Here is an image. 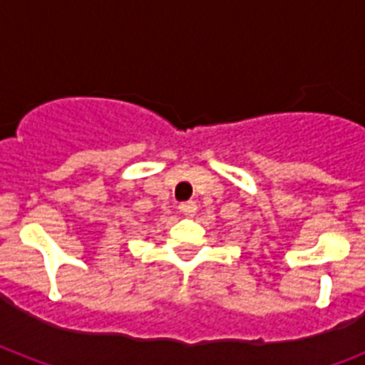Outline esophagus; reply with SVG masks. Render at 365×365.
Wrapping results in <instances>:
<instances>
[{"mask_svg":"<svg viewBox=\"0 0 365 365\" xmlns=\"http://www.w3.org/2000/svg\"><path fill=\"white\" fill-rule=\"evenodd\" d=\"M178 208H180V212H182L183 216H195V212H197V205H195L193 200H185V202H182Z\"/></svg>","mask_w":365,"mask_h":365,"instance_id":"esophagus-1","label":"esophagus"}]
</instances>
